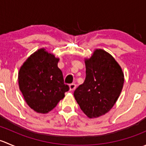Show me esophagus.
Segmentation results:
<instances>
[{
  "label": "esophagus",
  "mask_w": 146,
  "mask_h": 146,
  "mask_svg": "<svg viewBox=\"0 0 146 146\" xmlns=\"http://www.w3.org/2000/svg\"><path fill=\"white\" fill-rule=\"evenodd\" d=\"M69 88H70V91H73V90H74L76 89V84H74V83H72V84H70V85H69Z\"/></svg>",
  "instance_id": "1"
}]
</instances>
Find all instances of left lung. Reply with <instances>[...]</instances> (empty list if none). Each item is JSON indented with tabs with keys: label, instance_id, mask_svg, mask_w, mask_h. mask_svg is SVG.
Segmentation results:
<instances>
[{
	"label": "left lung",
	"instance_id": "left-lung-1",
	"mask_svg": "<svg viewBox=\"0 0 146 146\" xmlns=\"http://www.w3.org/2000/svg\"><path fill=\"white\" fill-rule=\"evenodd\" d=\"M86 77L74 91V98L85 115H104L118 100L123 85V73L114 57L102 49H95L85 60Z\"/></svg>",
	"mask_w": 146,
	"mask_h": 146
}]
</instances>
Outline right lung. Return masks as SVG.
<instances>
[{
  "instance_id": "obj_1",
  "label": "right lung",
  "mask_w": 146,
  "mask_h": 146,
  "mask_svg": "<svg viewBox=\"0 0 146 146\" xmlns=\"http://www.w3.org/2000/svg\"><path fill=\"white\" fill-rule=\"evenodd\" d=\"M58 61L42 48L32 54L19 70L20 91L29 107L36 112H49L68 91L58 67Z\"/></svg>"
}]
</instances>
